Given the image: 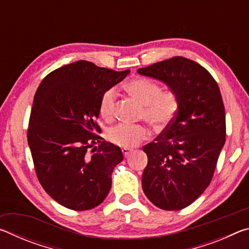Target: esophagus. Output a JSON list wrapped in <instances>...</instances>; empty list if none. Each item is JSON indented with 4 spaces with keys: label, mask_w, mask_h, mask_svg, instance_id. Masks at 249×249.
Segmentation results:
<instances>
[{
    "label": "esophagus",
    "mask_w": 249,
    "mask_h": 249,
    "mask_svg": "<svg viewBox=\"0 0 249 249\" xmlns=\"http://www.w3.org/2000/svg\"><path fill=\"white\" fill-rule=\"evenodd\" d=\"M122 151H123V154L126 158L128 157V156L130 155V153H132V149H128V148H123L122 149Z\"/></svg>",
    "instance_id": "1"
}]
</instances>
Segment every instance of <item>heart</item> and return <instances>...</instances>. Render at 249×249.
I'll list each match as a JSON object with an SVG mask.
<instances>
[{"label": "heart", "mask_w": 249, "mask_h": 249, "mask_svg": "<svg viewBox=\"0 0 249 249\" xmlns=\"http://www.w3.org/2000/svg\"><path fill=\"white\" fill-rule=\"evenodd\" d=\"M126 91L144 105L142 117L156 128H165L178 111L179 99L174 90H161L160 84L148 78H137L128 82ZM117 92L109 88L100 100V113L111 121L115 114ZM108 140L122 148H133L149 137V129L144 125L120 124L108 130Z\"/></svg>", "instance_id": "heart-1"}]
</instances>
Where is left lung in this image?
Segmentation results:
<instances>
[{"label":"left lung","mask_w":249,"mask_h":249,"mask_svg":"<svg viewBox=\"0 0 249 249\" xmlns=\"http://www.w3.org/2000/svg\"><path fill=\"white\" fill-rule=\"evenodd\" d=\"M137 72L166 83L179 99L174 120L155 142L142 147L148 157L142 190L159 209H184L209 187L225 144L220 88L208 70L184 57L156 62Z\"/></svg>","instance_id":"left-lung-1"}]
</instances>
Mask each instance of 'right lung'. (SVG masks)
Here are the masks:
<instances>
[{
    "label": "right lung",
    "instance_id": "right-lung-1",
    "mask_svg": "<svg viewBox=\"0 0 249 249\" xmlns=\"http://www.w3.org/2000/svg\"><path fill=\"white\" fill-rule=\"evenodd\" d=\"M128 73L79 60L46 75L36 91L28 146L41 187L65 208L93 209L111 190L112 172L124 157L98 135L96 119L101 96Z\"/></svg>",
    "mask_w": 249,
    "mask_h": 249
}]
</instances>
